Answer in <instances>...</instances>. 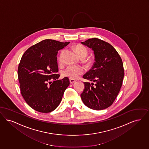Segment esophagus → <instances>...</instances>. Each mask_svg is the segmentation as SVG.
<instances>
[{"instance_id":"1","label":"esophagus","mask_w":149,"mask_h":149,"mask_svg":"<svg viewBox=\"0 0 149 149\" xmlns=\"http://www.w3.org/2000/svg\"><path fill=\"white\" fill-rule=\"evenodd\" d=\"M70 83H71V84H73V83L75 82H76V81H75L74 79H70Z\"/></svg>"}]
</instances>
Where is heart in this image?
<instances>
[{"label":"heart","instance_id":"heart-1","mask_svg":"<svg viewBox=\"0 0 149 149\" xmlns=\"http://www.w3.org/2000/svg\"><path fill=\"white\" fill-rule=\"evenodd\" d=\"M74 51L81 58H84L87 55L88 49L82 45L78 44L74 46ZM65 49H62L58 57V62L62 63L63 61V56ZM84 73V68L79 65H68L62 72V75L64 77H68L72 79H75L79 77Z\"/></svg>","mask_w":149,"mask_h":149}]
</instances>
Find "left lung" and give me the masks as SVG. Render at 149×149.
I'll list each match as a JSON object with an SVG mask.
<instances>
[{"label":"left lung","mask_w":149,"mask_h":149,"mask_svg":"<svg viewBox=\"0 0 149 149\" xmlns=\"http://www.w3.org/2000/svg\"><path fill=\"white\" fill-rule=\"evenodd\" d=\"M81 43L92 49L95 58L92 68L83 76L92 83L84 82L81 99L92 110L107 109L113 103L122 86V59L113 47L103 40L93 38Z\"/></svg>","instance_id":"8db88e82"}]
</instances>
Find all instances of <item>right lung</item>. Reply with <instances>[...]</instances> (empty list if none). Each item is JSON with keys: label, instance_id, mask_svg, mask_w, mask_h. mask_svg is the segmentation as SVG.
I'll use <instances>...</instances> for the list:
<instances>
[{"label": "right lung", "instance_id": "1", "mask_svg": "<svg viewBox=\"0 0 149 149\" xmlns=\"http://www.w3.org/2000/svg\"><path fill=\"white\" fill-rule=\"evenodd\" d=\"M70 42L43 40L23 54L18 68L20 93L27 104L37 111L48 113L60 104L69 78L58 80V51ZM53 82L52 83V81Z\"/></svg>", "mask_w": 149, "mask_h": 149}]
</instances>
